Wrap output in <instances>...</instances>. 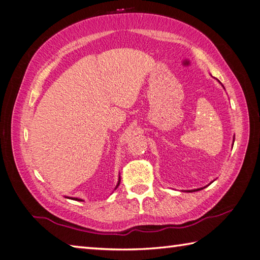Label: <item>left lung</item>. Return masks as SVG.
Returning <instances> with one entry per match:
<instances>
[{
  "label": "left lung",
  "mask_w": 260,
  "mask_h": 260,
  "mask_svg": "<svg viewBox=\"0 0 260 260\" xmlns=\"http://www.w3.org/2000/svg\"><path fill=\"white\" fill-rule=\"evenodd\" d=\"M219 82V81H218ZM220 83V82H219ZM221 84V83H220ZM221 86H223V85H221ZM224 87V86H223ZM233 144H234V136H233ZM210 184V183H209ZM209 184H208V185H209ZM208 185H207V186H208ZM206 186H204V187H200V188H194V190H188V191H186V192H196V191H200V190H202V188H205Z\"/></svg>",
  "instance_id": "obj_1"
}]
</instances>
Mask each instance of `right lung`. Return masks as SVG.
Returning <instances> with one entry per match:
<instances>
[{"label":"right lung","mask_w":260,"mask_h":260,"mask_svg":"<svg viewBox=\"0 0 260 260\" xmlns=\"http://www.w3.org/2000/svg\"><path fill=\"white\" fill-rule=\"evenodd\" d=\"M119 183H120V176H119V179H118V183H117V185L115 187V190L118 186H119ZM66 198H68V199H73V200H77V201H83L82 199H78V198H69V197H66Z\"/></svg>","instance_id":"1"}]
</instances>
